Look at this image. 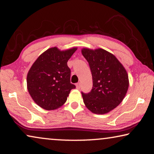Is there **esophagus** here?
<instances>
[{
  "label": "esophagus",
  "mask_w": 154,
  "mask_h": 154,
  "mask_svg": "<svg viewBox=\"0 0 154 154\" xmlns=\"http://www.w3.org/2000/svg\"><path fill=\"white\" fill-rule=\"evenodd\" d=\"M76 85V88H77V90H79V89H80V84H79V83H76V85Z\"/></svg>",
  "instance_id": "1"
}]
</instances>
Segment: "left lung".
<instances>
[{
	"label": "left lung",
	"mask_w": 154,
	"mask_h": 154,
	"mask_svg": "<svg viewBox=\"0 0 154 154\" xmlns=\"http://www.w3.org/2000/svg\"><path fill=\"white\" fill-rule=\"evenodd\" d=\"M92 72L93 87L88 94L82 92L85 105L95 114H105L123 100L129 86L126 70L110 52L98 48H83Z\"/></svg>",
	"instance_id": "1"
}]
</instances>
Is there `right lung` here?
<instances>
[{"mask_svg": "<svg viewBox=\"0 0 154 154\" xmlns=\"http://www.w3.org/2000/svg\"><path fill=\"white\" fill-rule=\"evenodd\" d=\"M77 48L60 50L54 47L44 51L30 67L27 75V89L35 103L45 110L60 107L70 92L71 69L67 62Z\"/></svg>", "mask_w": 154, "mask_h": 154, "instance_id": "1", "label": "right lung"}]
</instances>
